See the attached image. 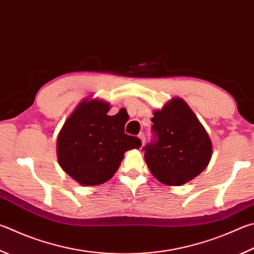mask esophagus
<instances>
[{"instance_id": "esophagus-1", "label": "esophagus", "mask_w": 254, "mask_h": 254, "mask_svg": "<svg viewBox=\"0 0 254 254\" xmlns=\"http://www.w3.org/2000/svg\"><path fill=\"white\" fill-rule=\"evenodd\" d=\"M139 139L141 140L142 145H144V143H145V135H144V133H143V132L140 133V134H139Z\"/></svg>"}]
</instances>
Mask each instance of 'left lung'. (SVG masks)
Returning <instances> with one entry per match:
<instances>
[{
	"mask_svg": "<svg viewBox=\"0 0 254 254\" xmlns=\"http://www.w3.org/2000/svg\"><path fill=\"white\" fill-rule=\"evenodd\" d=\"M154 139L143 147L151 173L168 186H182L209 164L212 143L195 114L182 99L174 98L153 112Z\"/></svg>",
	"mask_w": 254,
	"mask_h": 254,
	"instance_id": "1",
	"label": "left lung"
}]
</instances>
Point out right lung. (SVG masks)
<instances>
[{
	"mask_svg": "<svg viewBox=\"0 0 254 254\" xmlns=\"http://www.w3.org/2000/svg\"><path fill=\"white\" fill-rule=\"evenodd\" d=\"M109 110L104 101H82L59 133V163L81 186L109 181L124 153L141 146L139 137L124 133L127 115H108Z\"/></svg>",
	"mask_w": 254,
	"mask_h": 254,
	"instance_id": "add662e5",
	"label": "right lung"
}]
</instances>
